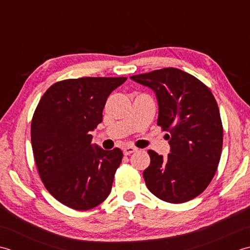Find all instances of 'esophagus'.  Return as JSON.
<instances>
[{"label": "esophagus", "mask_w": 250, "mask_h": 250, "mask_svg": "<svg viewBox=\"0 0 250 250\" xmlns=\"http://www.w3.org/2000/svg\"><path fill=\"white\" fill-rule=\"evenodd\" d=\"M136 151H137V149L134 146H126L123 150L124 155H130L131 153H134V152H136Z\"/></svg>", "instance_id": "esophagus-1"}]
</instances>
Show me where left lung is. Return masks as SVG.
<instances>
[{
    "label": "left lung",
    "mask_w": 250,
    "mask_h": 250,
    "mask_svg": "<svg viewBox=\"0 0 250 250\" xmlns=\"http://www.w3.org/2000/svg\"><path fill=\"white\" fill-rule=\"evenodd\" d=\"M151 88L159 104L157 125L168 131L167 157L149 150L144 171L147 189L160 200L185 203L200 195L216 174L222 151L220 112L210 89L175 68L130 76Z\"/></svg>",
    "instance_id": "obj_1"
}]
</instances>
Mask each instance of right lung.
<instances>
[{
    "mask_svg": "<svg viewBox=\"0 0 250 250\" xmlns=\"http://www.w3.org/2000/svg\"><path fill=\"white\" fill-rule=\"evenodd\" d=\"M126 78H81L55 83L35 109L32 150L41 179L56 200L75 210L103 203L123 153L91 144L109 95Z\"/></svg>",
    "mask_w": 250,
    "mask_h": 250,
    "instance_id": "obj_1",
    "label": "right lung"
}]
</instances>
